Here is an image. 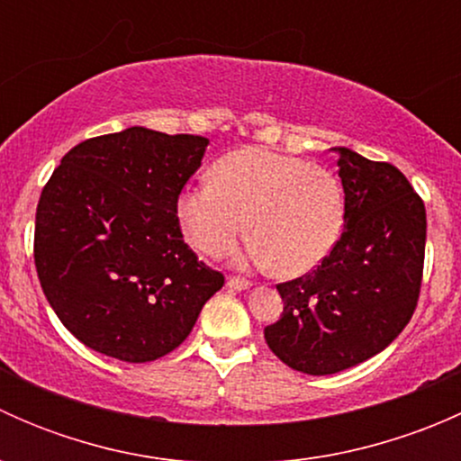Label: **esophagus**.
<instances>
[{"mask_svg":"<svg viewBox=\"0 0 461 461\" xmlns=\"http://www.w3.org/2000/svg\"><path fill=\"white\" fill-rule=\"evenodd\" d=\"M227 287H230V290H236V292H245L252 287V283L245 281V278H239V276H230L227 278Z\"/></svg>","mask_w":461,"mask_h":461,"instance_id":"obj_1","label":"esophagus"}]
</instances>
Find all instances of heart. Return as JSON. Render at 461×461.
<instances>
[{
	"label": "heart",
	"instance_id": "b5f03b06",
	"mask_svg": "<svg viewBox=\"0 0 461 461\" xmlns=\"http://www.w3.org/2000/svg\"><path fill=\"white\" fill-rule=\"evenodd\" d=\"M183 234L198 252L222 257L245 231L240 263L303 276L332 254L346 222L343 187L332 171L301 158L248 147L227 153L213 180L183 189L176 203Z\"/></svg>",
	"mask_w": 461,
	"mask_h": 461
}]
</instances>
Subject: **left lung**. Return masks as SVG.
I'll use <instances>...</instances> for the list:
<instances>
[{
    "mask_svg": "<svg viewBox=\"0 0 461 461\" xmlns=\"http://www.w3.org/2000/svg\"><path fill=\"white\" fill-rule=\"evenodd\" d=\"M346 194L341 239L314 272L276 285L283 317L269 350L305 375H334L379 355L415 312L426 209L397 167L332 147Z\"/></svg>",
    "mask_w": 461,
    "mask_h": 461,
    "instance_id": "obj_1",
    "label": "left lung"
}]
</instances>
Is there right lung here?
Listing matches in <instances>:
<instances>
[{
  "instance_id": "right-lung-1",
  "label": "right lung",
  "mask_w": 461,
  "mask_h": 461,
  "mask_svg": "<svg viewBox=\"0 0 461 461\" xmlns=\"http://www.w3.org/2000/svg\"><path fill=\"white\" fill-rule=\"evenodd\" d=\"M209 140L129 127L62 158L40 196L35 267L64 328L127 364L180 346L222 287L185 243L176 203Z\"/></svg>"
}]
</instances>
